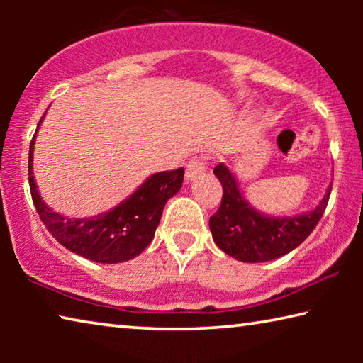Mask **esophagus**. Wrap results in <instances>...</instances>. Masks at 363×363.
Masks as SVG:
<instances>
[{
    "mask_svg": "<svg viewBox=\"0 0 363 363\" xmlns=\"http://www.w3.org/2000/svg\"><path fill=\"white\" fill-rule=\"evenodd\" d=\"M206 169V162L203 157H195L192 160H189L187 167H186V177L187 179H195L196 176L203 174V171Z\"/></svg>",
    "mask_w": 363,
    "mask_h": 363,
    "instance_id": "esophagus-1",
    "label": "esophagus"
}]
</instances>
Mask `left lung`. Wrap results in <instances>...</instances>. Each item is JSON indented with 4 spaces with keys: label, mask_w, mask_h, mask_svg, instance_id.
Returning <instances> with one entry per match:
<instances>
[{
    "label": "left lung",
    "mask_w": 363,
    "mask_h": 363,
    "mask_svg": "<svg viewBox=\"0 0 363 363\" xmlns=\"http://www.w3.org/2000/svg\"><path fill=\"white\" fill-rule=\"evenodd\" d=\"M214 174L223 184V200L210 218L213 240L232 257L243 262H266L299 247L320 220L331 187L314 211L294 218H269L253 210L238 190L229 168L219 163Z\"/></svg>",
    "instance_id": "left-lung-1"
}]
</instances>
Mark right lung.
Wrapping results in <instances>:
<instances>
[{
    "instance_id": "right-lung-1",
    "label": "right lung",
    "mask_w": 363,
    "mask_h": 363,
    "mask_svg": "<svg viewBox=\"0 0 363 363\" xmlns=\"http://www.w3.org/2000/svg\"><path fill=\"white\" fill-rule=\"evenodd\" d=\"M43 118L45 115L41 116ZM35 136L28 152L30 194L36 213L51 235L72 253L94 262H125L143 253L155 235L168 199L182 187L184 168L162 171L150 176L130 199L121 201L108 213L93 218L72 219L54 213L36 190L32 171Z\"/></svg>"
}]
</instances>
